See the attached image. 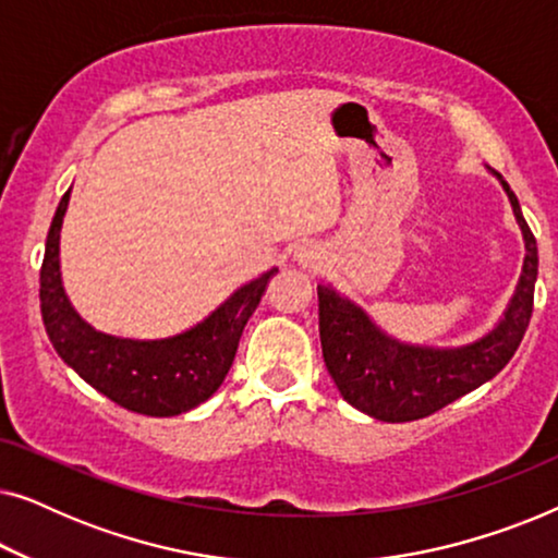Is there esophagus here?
Returning a JSON list of instances; mask_svg holds the SVG:
<instances>
[{"instance_id":"esophagus-1","label":"esophagus","mask_w":558,"mask_h":558,"mask_svg":"<svg viewBox=\"0 0 558 558\" xmlns=\"http://www.w3.org/2000/svg\"><path fill=\"white\" fill-rule=\"evenodd\" d=\"M294 256H296V262H300L302 266H310V269H315V266L319 264V251L315 246H310V243L307 246L296 248Z\"/></svg>"}]
</instances>
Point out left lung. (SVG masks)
<instances>
[{
	"mask_svg": "<svg viewBox=\"0 0 558 558\" xmlns=\"http://www.w3.org/2000/svg\"><path fill=\"white\" fill-rule=\"evenodd\" d=\"M490 170V167H487ZM506 190L525 241L523 271L500 323L483 338L460 348L409 345L386 335L365 310L330 284H317L319 340L330 376L342 399L378 422H414L445 409L498 376L521 345L533 312L538 248L518 197L500 172L490 170Z\"/></svg>",
	"mask_w": 558,
	"mask_h": 558,
	"instance_id": "obj_1",
	"label": "left lung"
}]
</instances>
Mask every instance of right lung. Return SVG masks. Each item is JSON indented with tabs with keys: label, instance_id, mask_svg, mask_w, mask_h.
Wrapping results in <instances>:
<instances>
[{
	"label": "right lung",
	"instance_id": "obj_1",
	"mask_svg": "<svg viewBox=\"0 0 558 558\" xmlns=\"http://www.w3.org/2000/svg\"><path fill=\"white\" fill-rule=\"evenodd\" d=\"M68 201L71 190L50 223L40 269V310L52 348L88 386L136 414L178 416L201 407L231 371L243 327L279 269L235 289L203 323L172 338L132 340L98 332L73 310L60 279V228Z\"/></svg>",
	"mask_w": 558,
	"mask_h": 558
}]
</instances>
